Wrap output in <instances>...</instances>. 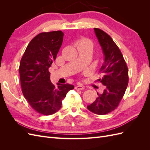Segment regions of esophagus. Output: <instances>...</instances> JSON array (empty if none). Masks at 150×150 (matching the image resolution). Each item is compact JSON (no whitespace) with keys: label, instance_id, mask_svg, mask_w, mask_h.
I'll return each mask as SVG.
<instances>
[{"label":"esophagus","instance_id":"34e87169","mask_svg":"<svg viewBox=\"0 0 150 150\" xmlns=\"http://www.w3.org/2000/svg\"><path fill=\"white\" fill-rule=\"evenodd\" d=\"M84 86L81 84H78L75 87V89L77 90H82V89H84Z\"/></svg>","mask_w":150,"mask_h":150}]
</instances>
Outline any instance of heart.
Wrapping results in <instances>:
<instances>
[{"mask_svg":"<svg viewBox=\"0 0 150 150\" xmlns=\"http://www.w3.org/2000/svg\"><path fill=\"white\" fill-rule=\"evenodd\" d=\"M93 47H94V44L93 41L88 39L83 38L82 39H81L79 42L78 47H82L86 49H89L92 51Z\"/></svg>","mask_w":150,"mask_h":150,"instance_id":"1","label":"heart"}]
</instances>
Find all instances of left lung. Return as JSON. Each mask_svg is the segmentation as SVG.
Wrapping results in <instances>:
<instances>
[{
    "instance_id": "left-lung-1",
    "label": "left lung",
    "mask_w": 150,
    "mask_h": 150,
    "mask_svg": "<svg viewBox=\"0 0 150 150\" xmlns=\"http://www.w3.org/2000/svg\"><path fill=\"white\" fill-rule=\"evenodd\" d=\"M94 30L104 56L99 71L103 77L98 81L106 89L103 94L98 93V97L87 108L94 114L103 115L118 106L128 84V69L119 47L110 36L100 29Z\"/></svg>"
}]
</instances>
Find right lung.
<instances>
[{
	"instance_id": "right-lung-1",
	"label": "right lung",
	"mask_w": 150,
	"mask_h": 150,
	"mask_svg": "<svg viewBox=\"0 0 150 150\" xmlns=\"http://www.w3.org/2000/svg\"><path fill=\"white\" fill-rule=\"evenodd\" d=\"M63 36L61 30L39 34L31 40L21 60L22 93L30 106L43 115L59 110L67 92L74 89L69 84L54 86L50 80L49 68L56 59Z\"/></svg>"
}]
</instances>
